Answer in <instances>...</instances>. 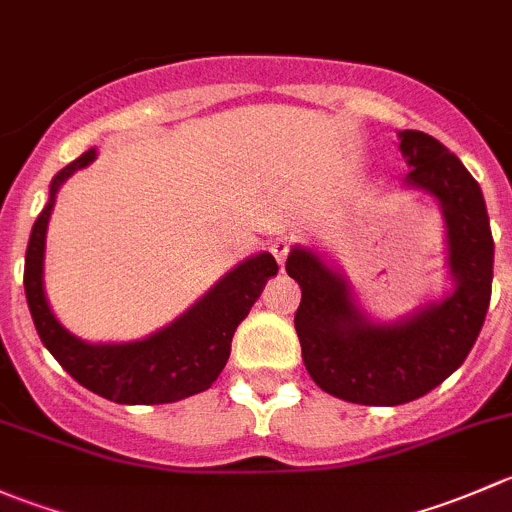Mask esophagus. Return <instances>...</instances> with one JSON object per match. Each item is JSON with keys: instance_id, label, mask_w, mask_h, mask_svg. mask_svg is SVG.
Segmentation results:
<instances>
[{"instance_id": "esophagus-1", "label": "esophagus", "mask_w": 512, "mask_h": 512, "mask_svg": "<svg viewBox=\"0 0 512 512\" xmlns=\"http://www.w3.org/2000/svg\"><path fill=\"white\" fill-rule=\"evenodd\" d=\"M271 254L276 256L278 266H283V263H286L288 254H291V241H288L286 236H276V239L271 241Z\"/></svg>"}]
</instances>
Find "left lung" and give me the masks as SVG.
<instances>
[{
  "label": "left lung",
  "mask_w": 512,
  "mask_h": 512,
  "mask_svg": "<svg viewBox=\"0 0 512 512\" xmlns=\"http://www.w3.org/2000/svg\"><path fill=\"white\" fill-rule=\"evenodd\" d=\"M399 150L412 167L409 187L441 204L451 295L397 323H374L347 278L318 254L295 246L286 261L303 293L295 333L305 370L323 392L365 407H397L439 387L468 357L491 303L493 234L478 182L449 147L419 130H402Z\"/></svg>",
  "instance_id": "8db88e82"
}]
</instances>
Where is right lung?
<instances>
[{
	"label": "right lung",
	"mask_w": 512,
	"mask_h": 512,
	"mask_svg": "<svg viewBox=\"0 0 512 512\" xmlns=\"http://www.w3.org/2000/svg\"><path fill=\"white\" fill-rule=\"evenodd\" d=\"M96 160V147L83 152L54 177L49 202L34 221L24 263V291L36 333L59 365L100 397L118 404H170L204 392L217 382L231 352V337L249 315L263 286L278 273L271 254L246 258L226 273L204 298L167 328L145 340L91 345L78 340L51 313L44 293L46 226L54 209L56 192L76 170Z\"/></svg>",
	"instance_id": "add662e5"
}]
</instances>
